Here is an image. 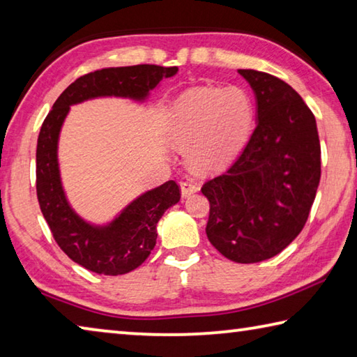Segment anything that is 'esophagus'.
<instances>
[{
    "mask_svg": "<svg viewBox=\"0 0 357 357\" xmlns=\"http://www.w3.org/2000/svg\"><path fill=\"white\" fill-rule=\"evenodd\" d=\"M195 192H198V184L195 183V181L185 179L181 183V193H183V197H189Z\"/></svg>",
    "mask_w": 357,
    "mask_h": 357,
    "instance_id": "34e87169",
    "label": "esophagus"
}]
</instances>
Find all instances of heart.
I'll return each instance as SVG.
<instances>
[{"label":"heart","instance_id":"1","mask_svg":"<svg viewBox=\"0 0 357 357\" xmlns=\"http://www.w3.org/2000/svg\"><path fill=\"white\" fill-rule=\"evenodd\" d=\"M253 100L243 88H193L174 102L170 140L198 170L228 165L250 134Z\"/></svg>","mask_w":357,"mask_h":357}]
</instances>
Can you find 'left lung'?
Wrapping results in <instances>:
<instances>
[{"label":"left lung","mask_w":357,"mask_h":357,"mask_svg":"<svg viewBox=\"0 0 357 357\" xmlns=\"http://www.w3.org/2000/svg\"><path fill=\"white\" fill-rule=\"evenodd\" d=\"M257 96L258 121L225 173L203 184L209 243L234 263L280 253L309 219L321 176L315 116L280 78L239 69Z\"/></svg>","instance_id":"8db88e82"}]
</instances>
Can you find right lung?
Segmentation results:
<instances>
[{
	"instance_id": "add662e5",
	"label": "right lung",
	"mask_w": 357,
	"mask_h": 357,
	"mask_svg": "<svg viewBox=\"0 0 357 357\" xmlns=\"http://www.w3.org/2000/svg\"><path fill=\"white\" fill-rule=\"evenodd\" d=\"M176 72V66L162 68L155 64L89 72L64 89L42 123L36 149V192L40 211L59 249L72 261L96 274L119 275L138 268L154 249L157 222L179 202L181 189L174 181H168L137 198L108 227L89 225L66 202L56 159L59 129L72 104L99 96L142 100L162 78L173 77Z\"/></svg>"
}]
</instances>
